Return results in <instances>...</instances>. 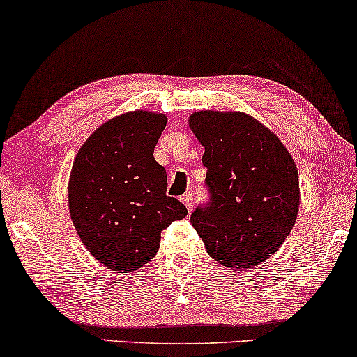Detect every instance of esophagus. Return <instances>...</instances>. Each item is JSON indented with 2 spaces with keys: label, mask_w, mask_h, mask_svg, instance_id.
<instances>
[{
  "label": "esophagus",
  "mask_w": 357,
  "mask_h": 357,
  "mask_svg": "<svg viewBox=\"0 0 357 357\" xmlns=\"http://www.w3.org/2000/svg\"><path fill=\"white\" fill-rule=\"evenodd\" d=\"M180 199H182V203L185 204V206H187L188 211H192V209H193V195L188 192V193L182 195V197H180Z\"/></svg>",
  "instance_id": "obj_1"
}]
</instances>
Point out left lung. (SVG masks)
<instances>
[{
    "mask_svg": "<svg viewBox=\"0 0 357 357\" xmlns=\"http://www.w3.org/2000/svg\"><path fill=\"white\" fill-rule=\"evenodd\" d=\"M188 126L204 146L211 190V203L190 222L213 260L252 270L280 250L296 224L301 190L294 159L245 112H193Z\"/></svg>",
    "mask_w": 357,
    "mask_h": 357,
    "instance_id": "1",
    "label": "left lung"
}]
</instances>
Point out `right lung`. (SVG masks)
Wrapping results in <instances>:
<instances>
[{
  "label": "right lung",
  "instance_id": "obj_1",
  "mask_svg": "<svg viewBox=\"0 0 357 357\" xmlns=\"http://www.w3.org/2000/svg\"><path fill=\"white\" fill-rule=\"evenodd\" d=\"M165 123V114L125 112L102 123L73 162L71 221L107 270H139L158 253L160 232L187 216V208L165 195L167 174L154 159Z\"/></svg>",
  "mask_w": 357,
  "mask_h": 357
}]
</instances>
